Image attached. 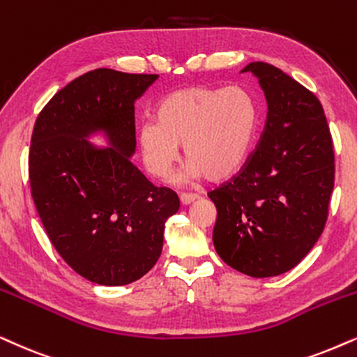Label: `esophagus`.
<instances>
[{
	"label": "esophagus",
	"mask_w": 357,
	"mask_h": 357,
	"mask_svg": "<svg viewBox=\"0 0 357 357\" xmlns=\"http://www.w3.org/2000/svg\"><path fill=\"white\" fill-rule=\"evenodd\" d=\"M196 199H197V194H191V192H183L181 196H179V201H181L183 206L191 204V202H194Z\"/></svg>",
	"instance_id": "obj_1"
}]
</instances>
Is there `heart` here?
<instances>
[{
	"label": "heart",
	"instance_id": "obj_1",
	"mask_svg": "<svg viewBox=\"0 0 357 357\" xmlns=\"http://www.w3.org/2000/svg\"><path fill=\"white\" fill-rule=\"evenodd\" d=\"M156 120L139 128L143 161L153 176L166 178L184 146L189 174L222 181L249 155L259 114L247 90L197 85L166 96L158 103Z\"/></svg>",
	"mask_w": 357,
	"mask_h": 357
}]
</instances>
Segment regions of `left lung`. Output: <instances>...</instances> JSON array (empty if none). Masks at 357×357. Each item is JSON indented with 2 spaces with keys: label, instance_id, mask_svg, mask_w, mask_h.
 Returning a JSON list of instances; mask_svg holds the SVG:
<instances>
[{
  "label": "left lung",
  "instance_id": "obj_1",
  "mask_svg": "<svg viewBox=\"0 0 357 357\" xmlns=\"http://www.w3.org/2000/svg\"><path fill=\"white\" fill-rule=\"evenodd\" d=\"M265 98L260 142L237 174L207 192L218 209L212 241L229 267L255 278L291 270L326 225L335 150L313 92L267 62H250Z\"/></svg>",
  "mask_w": 357,
  "mask_h": 357
}]
</instances>
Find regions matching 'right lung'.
<instances>
[{
  "mask_svg": "<svg viewBox=\"0 0 357 357\" xmlns=\"http://www.w3.org/2000/svg\"><path fill=\"white\" fill-rule=\"evenodd\" d=\"M156 74L96 69L61 89L40 110L29 148L31 194L57 254L80 277L107 287L137 282L163 250L179 197L148 181L130 156L135 100ZM103 129L112 149L83 138Z\"/></svg>",
  "mask_w": 357,
  "mask_h": 357,
  "instance_id": "1",
  "label": "right lung"
}]
</instances>
